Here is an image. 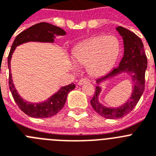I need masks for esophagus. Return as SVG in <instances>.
I'll list each match as a JSON object with an SVG mask.
<instances>
[{"label":"esophagus","mask_w":156,"mask_h":156,"mask_svg":"<svg viewBox=\"0 0 156 156\" xmlns=\"http://www.w3.org/2000/svg\"><path fill=\"white\" fill-rule=\"evenodd\" d=\"M89 82V81L87 79V78H82V79H80L79 81L78 82V85H79V86H82V85H83V84H86Z\"/></svg>","instance_id":"34e87169"}]
</instances>
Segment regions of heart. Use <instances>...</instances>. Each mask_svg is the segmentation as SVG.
<instances>
[{"label": "heart", "mask_w": 156, "mask_h": 156, "mask_svg": "<svg viewBox=\"0 0 156 156\" xmlns=\"http://www.w3.org/2000/svg\"><path fill=\"white\" fill-rule=\"evenodd\" d=\"M120 51V43L115 36L101 35L87 39L73 52L75 63L86 67L89 74L102 76L112 68Z\"/></svg>", "instance_id": "1"}]
</instances>
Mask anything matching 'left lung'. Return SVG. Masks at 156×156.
<instances>
[{"label":"left lung","instance_id":"1","mask_svg":"<svg viewBox=\"0 0 156 156\" xmlns=\"http://www.w3.org/2000/svg\"><path fill=\"white\" fill-rule=\"evenodd\" d=\"M116 30L123 39V57L119 63V67L114 68L108 74L96 81L98 86H96L94 96L90 101L93 108L100 115L109 119L124 117L135 108L144 90L145 70L147 66V56L143 42L140 37L122 27H118ZM122 73L129 74L134 83L131 97L121 106L118 108H107L98 101V95L101 91L99 84L108 78H111Z\"/></svg>","mask_w":156,"mask_h":156}]
</instances>
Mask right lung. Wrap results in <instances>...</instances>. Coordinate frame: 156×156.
<instances>
[{"mask_svg":"<svg viewBox=\"0 0 156 156\" xmlns=\"http://www.w3.org/2000/svg\"><path fill=\"white\" fill-rule=\"evenodd\" d=\"M66 32L60 27H55L48 23H40L32 26L28 29L21 32L16 36L12 43L9 57H8V67L9 69V89L12 93L15 102L19 108L26 115L32 118H44L52 117L57 114L64 106L67 95L71 90L75 88V85L71 83L68 86L60 88L57 93L53 94L45 101L40 103H30L24 101L16 91L12 78L10 63L12 55L15 49L18 45L29 41H37V42H54V39L56 36H63Z\"/></svg>","mask_w":156,"mask_h":156,"instance_id":"add662e5","label":"right lung"}]
</instances>
